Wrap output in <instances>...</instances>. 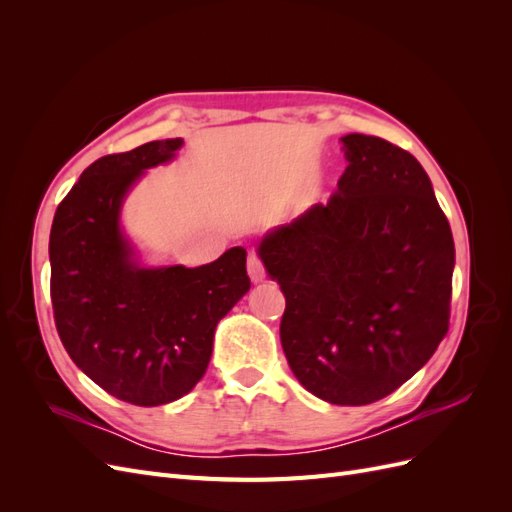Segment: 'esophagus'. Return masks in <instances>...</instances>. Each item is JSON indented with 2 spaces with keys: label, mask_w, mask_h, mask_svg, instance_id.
Returning <instances> with one entry per match:
<instances>
[{
  "label": "esophagus",
  "mask_w": 512,
  "mask_h": 512,
  "mask_svg": "<svg viewBox=\"0 0 512 512\" xmlns=\"http://www.w3.org/2000/svg\"><path fill=\"white\" fill-rule=\"evenodd\" d=\"M247 275H250V280H252L254 284L265 280V265H262L260 256L254 254V252H252L250 256H247Z\"/></svg>",
  "instance_id": "esophagus-1"
}]
</instances>
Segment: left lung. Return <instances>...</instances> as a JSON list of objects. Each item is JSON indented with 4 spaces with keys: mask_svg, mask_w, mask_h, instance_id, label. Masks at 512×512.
Returning a JSON list of instances; mask_svg holds the SVG:
<instances>
[{
    "mask_svg": "<svg viewBox=\"0 0 512 512\" xmlns=\"http://www.w3.org/2000/svg\"><path fill=\"white\" fill-rule=\"evenodd\" d=\"M342 145L348 166L329 203L269 232L258 254L286 297L292 374L329 404L367 406L444 339L455 243L412 153L367 134Z\"/></svg>",
    "mask_w": 512,
    "mask_h": 512,
    "instance_id": "8db88e82",
    "label": "left lung"
}]
</instances>
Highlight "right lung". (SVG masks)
I'll return each mask as SVG.
<instances>
[{"mask_svg": "<svg viewBox=\"0 0 512 512\" xmlns=\"http://www.w3.org/2000/svg\"><path fill=\"white\" fill-rule=\"evenodd\" d=\"M181 138L111 153L61 200L49 241L55 327L85 376L121 401L162 406L205 376L218 322L250 290L245 250L209 265L145 269L119 228L143 170L175 158Z\"/></svg>", "mask_w": 512, "mask_h": 512, "instance_id": "obj_1", "label": "right lung"}]
</instances>
